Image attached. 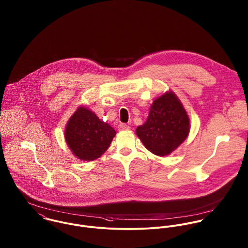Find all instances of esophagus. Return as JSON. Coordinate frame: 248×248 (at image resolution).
Returning a JSON list of instances; mask_svg holds the SVG:
<instances>
[{"instance_id":"obj_1","label":"esophagus","mask_w":248,"mask_h":248,"mask_svg":"<svg viewBox=\"0 0 248 248\" xmlns=\"http://www.w3.org/2000/svg\"><path fill=\"white\" fill-rule=\"evenodd\" d=\"M130 128V126L129 125H127V124H120L119 125H118V129L119 130H123V129H129Z\"/></svg>"}]
</instances>
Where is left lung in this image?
I'll use <instances>...</instances> for the list:
<instances>
[{
	"mask_svg": "<svg viewBox=\"0 0 248 248\" xmlns=\"http://www.w3.org/2000/svg\"><path fill=\"white\" fill-rule=\"evenodd\" d=\"M190 120L181 101L171 91L154 99L149 117L136 134L153 154L165 156L177 149L188 137Z\"/></svg>",
	"mask_w": 248,
	"mask_h": 248,
	"instance_id": "obj_1",
	"label": "left lung"
}]
</instances>
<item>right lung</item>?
Returning <instances> with one entry per match:
<instances>
[{
    "mask_svg": "<svg viewBox=\"0 0 248 248\" xmlns=\"http://www.w3.org/2000/svg\"><path fill=\"white\" fill-rule=\"evenodd\" d=\"M115 129L100 121L88 108L80 106L73 114L65 128V140L74 155L83 161H93L109 148Z\"/></svg>",
    "mask_w": 248,
    "mask_h": 248,
    "instance_id": "obj_1",
    "label": "right lung"
}]
</instances>
